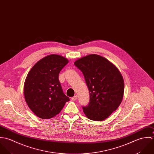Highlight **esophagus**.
Instances as JSON below:
<instances>
[{
	"label": "esophagus",
	"mask_w": 154,
	"mask_h": 154,
	"mask_svg": "<svg viewBox=\"0 0 154 154\" xmlns=\"http://www.w3.org/2000/svg\"><path fill=\"white\" fill-rule=\"evenodd\" d=\"M71 99H72V100H76L77 99V96L75 95V96L72 97H71Z\"/></svg>",
	"instance_id": "esophagus-1"
}]
</instances>
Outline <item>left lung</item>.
I'll return each instance as SVG.
<instances>
[{"label":"left lung","mask_w":154,"mask_h":154,"mask_svg":"<svg viewBox=\"0 0 154 154\" xmlns=\"http://www.w3.org/2000/svg\"><path fill=\"white\" fill-rule=\"evenodd\" d=\"M74 65L83 74L90 93L89 104L82 107L85 114L94 121L106 119L123 99L124 83L120 72L111 62L96 54L81 58Z\"/></svg>","instance_id":"left-lung-1"}]
</instances>
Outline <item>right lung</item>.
<instances>
[{
  "label": "right lung",
  "mask_w": 154,
  "mask_h": 154,
  "mask_svg": "<svg viewBox=\"0 0 154 154\" xmlns=\"http://www.w3.org/2000/svg\"><path fill=\"white\" fill-rule=\"evenodd\" d=\"M68 63L65 58L52 54L38 61L29 71L24 94L29 107L39 118L55 117L69 100L62 91L58 78L61 70Z\"/></svg>",
  "instance_id": "1"
}]
</instances>
